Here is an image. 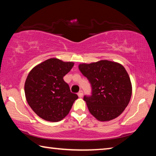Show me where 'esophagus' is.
I'll list each match as a JSON object with an SVG mask.
<instances>
[{"label":"esophagus","instance_id":"1","mask_svg":"<svg viewBox=\"0 0 156 156\" xmlns=\"http://www.w3.org/2000/svg\"><path fill=\"white\" fill-rule=\"evenodd\" d=\"M78 96L79 98H82L83 96V91H80L78 93Z\"/></svg>","mask_w":156,"mask_h":156}]
</instances>
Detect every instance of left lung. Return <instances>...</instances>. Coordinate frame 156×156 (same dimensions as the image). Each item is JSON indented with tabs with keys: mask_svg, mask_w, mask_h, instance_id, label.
Segmentation results:
<instances>
[{
	"mask_svg": "<svg viewBox=\"0 0 156 156\" xmlns=\"http://www.w3.org/2000/svg\"><path fill=\"white\" fill-rule=\"evenodd\" d=\"M87 78L92 95L84 96L91 114L101 122L117 118L127 107L132 94V84L125 68L120 63L101 60L78 65Z\"/></svg>",
	"mask_w": 156,
	"mask_h": 156,
	"instance_id": "1",
	"label": "left lung"
}]
</instances>
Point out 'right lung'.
<instances>
[{"mask_svg":"<svg viewBox=\"0 0 156 156\" xmlns=\"http://www.w3.org/2000/svg\"><path fill=\"white\" fill-rule=\"evenodd\" d=\"M74 62L56 58L35 66L25 83L28 105L39 117L49 122H58L69 113L78 96L71 92L63 77L70 72Z\"/></svg>","mask_w":156,"mask_h":156,"instance_id":"obj_1","label":"right lung"}]
</instances>
